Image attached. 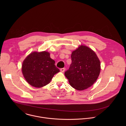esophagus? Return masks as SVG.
<instances>
[{
    "label": "esophagus",
    "instance_id": "34e87169",
    "mask_svg": "<svg viewBox=\"0 0 126 126\" xmlns=\"http://www.w3.org/2000/svg\"><path fill=\"white\" fill-rule=\"evenodd\" d=\"M65 68H62L60 69V71L62 72H64L65 71Z\"/></svg>",
    "mask_w": 126,
    "mask_h": 126
}]
</instances>
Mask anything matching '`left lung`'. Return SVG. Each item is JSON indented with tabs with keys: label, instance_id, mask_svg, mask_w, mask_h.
Segmentation results:
<instances>
[{
	"label": "left lung",
	"instance_id": "obj_1",
	"mask_svg": "<svg viewBox=\"0 0 126 126\" xmlns=\"http://www.w3.org/2000/svg\"><path fill=\"white\" fill-rule=\"evenodd\" d=\"M72 63L65 72L70 85L79 91L91 87L100 73V60L94 51L81 45L72 53Z\"/></svg>",
	"mask_w": 126,
	"mask_h": 126
}]
</instances>
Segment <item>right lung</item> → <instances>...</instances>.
Segmentation results:
<instances>
[{
  "label": "right lung",
  "mask_w": 126,
  "mask_h": 126,
  "mask_svg": "<svg viewBox=\"0 0 126 126\" xmlns=\"http://www.w3.org/2000/svg\"><path fill=\"white\" fill-rule=\"evenodd\" d=\"M55 63L49 52H33L23 62L22 74L30 85L41 88L49 84L54 75L60 71Z\"/></svg>",
  "instance_id": "1"
}]
</instances>
